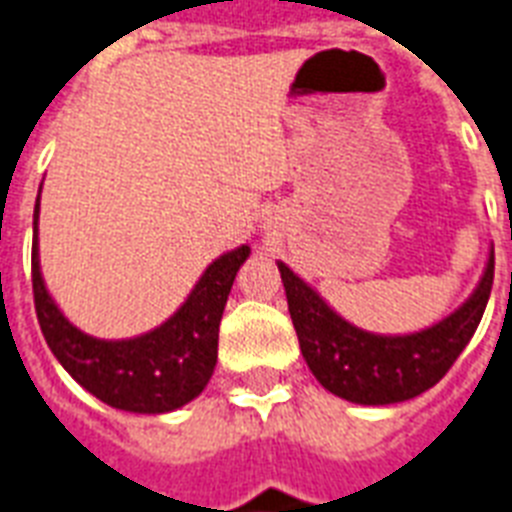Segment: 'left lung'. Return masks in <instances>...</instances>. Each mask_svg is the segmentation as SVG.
I'll return each mask as SVG.
<instances>
[{"label": "left lung", "mask_w": 512, "mask_h": 512, "mask_svg": "<svg viewBox=\"0 0 512 512\" xmlns=\"http://www.w3.org/2000/svg\"><path fill=\"white\" fill-rule=\"evenodd\" d=\"M277 267L314 378L346 402L396 404L436 386L463 354L492 293L494 251L473 296L447 320L412 335H375L349 325L285 264Z\"/></svg>", "instance_id": "obj_1"}]
</instances>
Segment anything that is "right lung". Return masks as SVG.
Listing matches in <instances>:
<instances>
[{"mask_svg":"<svg viewBox=\"0 0 512 512\" xmlns=\"http://www.w3.org/2000/svg\"><path fill=\"white\" fill-rule=\"evenodd\" d=\"M31 248V282L34 306L44 341L79 386L100 402L126 412L161 415L192 402L206 388L216 367L219 322L230 296L237 269L248 259L251 248L240 245L224 253L203 272L195 290L169 322L129 341H100L81 333L65 320L44 288L36 253Z\"/></svg>","mask_w":512,"mask_h":512,"instance_id":"obj_1","label":"right lung"}]
</instances>
